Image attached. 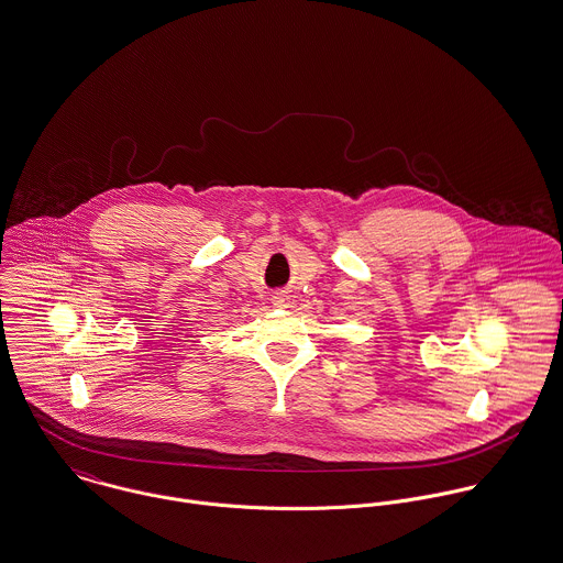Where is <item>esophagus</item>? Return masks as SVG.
Here are the masks:
<instances>
[{
    "instance_id": "1",
    "label": "esophagus",
    "mask_w": 563,
    "mask_h": 563,
    "mask_svg": "<svg viewBox=\"0 0 563 563\" xmlns=\"http://www.w3.org/2000/svg\"><path fill=\"white\" fill-rule=\"evenodd\" d=\"M287 300H289V298H287L283 291H276V294L272 296V302H274V307H280V309H283V307H287Z\"/></svg>"
}]
</instances>
